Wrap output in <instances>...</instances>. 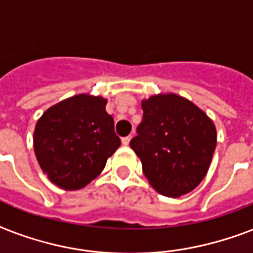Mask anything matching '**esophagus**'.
Masks as SVG:
<instances>
[{"mask_svg":"<svg viewBox=\"0 0 253 253\" xmlns=\"http://www.w3.org/2000/svg\"><path fill=\"white\" fill-rule=\"evenodd\" d=\"M130 140H131V135L125 136V138H122V144L123 146H128V144H130Z\"/></svg>","mask_w":253,"mask_h":253,"instance_id":"1","label":"esophagus"}]
</instances>
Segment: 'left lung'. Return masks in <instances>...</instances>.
Here are the masks:
<instances>
[{"instance_id":"left-lung-1","label":"left lung","mask_w":253,"mask_h":253,"mask_svg":"<svg viewBox=\"0 0 253 253\" xmlns=\"http://www.w3.org/2000/svg\"><path fill=\"white\" fill-rule=\"evenodd\" d=\"M143 121L130 147L151 186L166 197L184 196L204 180L216 147L214 123L181 95L155 94L142 101Z\"/></svg>"}]
</instances>
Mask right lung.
I'll return each mask as SVG.
<instances>
[{
	"label": "right lung",
	"instance_id": "1",
	"mask_svg": "<svg viewBox=\"0 0 253 253\" xmlns=\"http://www.w3.org/2000/svg\"><path fill=\"white\" fill-rule=\"evenodd\" d=\"M102 97L77 94L53 105L38 119L34 151L51 182L77 190L94 180L121 146Z\"/></svg>",
	"mask_w": 253,
	"mask_h": 253
}]
</instances>
